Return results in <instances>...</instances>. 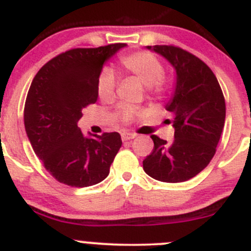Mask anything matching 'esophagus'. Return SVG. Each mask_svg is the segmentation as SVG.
Here are the masks:
<instances>
[{"label": "esophagus", "instance_id": "34e87169", "mask_svg": "<svg viewBox=\"0 0 251 251\" xmlns=\"http://www.w3.org/2000/svg\"><path fill=\"white\" fill-rule=\"evenodd\" d=\"M136 137L135 133H128V132H124L121 133V140H123L124 142L126 141H130V140H133V138Z\"/></svg>", "mask_w": 251, "mask_h": 251}]
</instances>
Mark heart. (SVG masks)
Instances as JSON below:
<instances>
[{
  "mask_svg": "<svg viewBox=\"0 0 251 251\" xmlns=\"http://www.w3.org/2000/svg\"><path fill=\"white\" fill-rule=\"evenodd\" d=\"M120 63L124 69L133 75L143 86L148 87L151 97L163 96L166 91L164 81L163 64L160 60L148 52H136L125 54L120 58ZM116 77L111 69H104L100 73L97 83V92L100 100H110L114 97ZM137 115V110L131 107H121L118 110V118L123 123H130Z\"/></svg>",
  "mask_w": 251,
  "mask_h": 251,
  "instance_id": "obj_1",
  "label": "heart"
}]
</instances>
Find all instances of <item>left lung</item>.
Masks as SVG:
<instances>
[{
    "label": "left lung",
    "instance_id": "1",
    "mask_svg": "<svg viewBox=\"0 0 251 251\" xmlns=\"http://www.w3.org/2000/svg\"><path fill=\"white\" fill-rule=\"evenodd\" d=\"M165 58L176 72L173 97L165 105L173 115V142L151 135L153 151L143 160L147 175L161 182L188 181L215 155L226 119L224 93L209 67L175 46H147Z\"/></svg>",
    "mask_w": 251,
    "mask_h": 251
}]
</instances>
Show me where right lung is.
<instances>
[{
    "mask_svg": "<svg viewBox=\"0 0 251 251\" xmlns=\"http://www.w3.org/2000/svg\"><path fill=\"white\" fill-rule=\"evenodd\" d=\"M126 44L74 48L39 70L27 92L24 125L35 154L60 183L88 187L102 182L120 149L118 132L83 136L81 110L97 102L103 65Z\"/></svg>",
    "mask_w": 251,
    "mask_h": 251,
    "instance_id": "right-lung-1",
    "label": "right lung"
}]
</instances>
